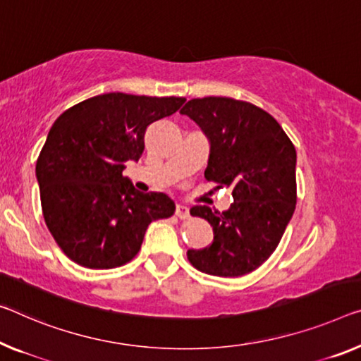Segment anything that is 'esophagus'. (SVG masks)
I'll return each mask as SVG.
<instances>
[{"mask_svg": "<svg viewBox=\"0 0 361 361\" xmlns=\"http://www.w3.org/2000/svg\"><path fill=\"white\" fill-rule=\"evenodd\" d=\"M176 216L180 219H187L190 213H188V208L184 207V204H177L176 207Z\"/></svg>", "mask_w": 361, "mask_h": 361, "instance_id": "34e87169", "label": "esophagus"}]
</instances>
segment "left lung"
I'll use <instances>...</instances> for the list:
<instances>
[{
	"instance_id": "1",
	"label": "left lung",
	"mask_w": 361,
	"mask_h": 361,
	"mask_svg": "<svg viewBox=\"0 0 361 361\" xmlns=\"http://www.w3.org/2000/svg\"><path fill=\"white\" fill-rule=\"evenodd\" d=\"M209 142L204 179L231 187L234 203L219 213L197 204L192 216L213 227V243L188 250L202 273L237 277L262 266L279 245L297 203V152L273 116L226 97L193 98L180 109Z\"/></svg>"
}]
</instances>
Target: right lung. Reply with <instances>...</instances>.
Wrapping results in <instances>:
<instances>
[{
	"instance_id": "right-lung-1",
	"label": "right lung",
	"mask_w": 361,
	"mask_h": 361,
	"mask_svg": "<svg viewBox=\"0 0 361 361\" xmlns=\"http://www.w3.org/2000/svg\"><path fill=\"white\" fill-rule=\"evenodd\" d=\"M185 98L104 93L64 111L37 159L43 218L61 250L92 269L118 268L140 250L147 227L169 218L166 193L135 190L123 176L138 161L145 130Z\"/></svg>"
}]
</instances>
